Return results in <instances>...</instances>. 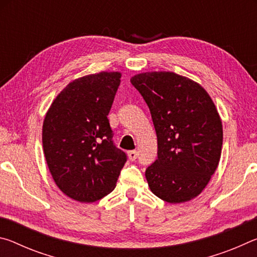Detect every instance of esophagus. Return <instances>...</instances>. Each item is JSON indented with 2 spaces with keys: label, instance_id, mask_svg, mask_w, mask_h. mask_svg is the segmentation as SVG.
<instances>
[{
  "label": "esophagus",
  "instance_id": "1",
  "mask_svg": "<svg viewBox=\"0 0 257 257\" xmlns=\"http://www.w3.org/2000/svg\"><path fill=\"white\" fill-rule=\"evenodd\" d=\"M138 156V152L137 151H129L128 152V158L130 161H135Z\"/></svg>",
  "mask_w": 257,
  "mask_h": 257
}]
</instances>
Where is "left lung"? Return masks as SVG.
<instances>
[{
	"label": "left lung",
	"mask_w": 257,
	"mask_h": 257,
	"mask_svg": "<svg viewBox=\"0 0 257 257\" xmlns=\"http://www.w3.org/2000/svg\"><path fill=\"white\" fill-rule=\"evenodd\" d=\"M149 106L158 136V160L145 176L155 196L177 204L195 198L219 164L222 122L214 103L197 82L175 72L133 77Z\"/></svg>",
	"instance_id": "obj_1"
}]
</instances>
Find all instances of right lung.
I'll list each match as a JSON object with an SVG mask.
<instances>
[{"mask_svg":"<svg viewBox=\"0 0 257 257\" xmlns=\"http://www.w3.org/2000/svg\"><path fill=\"white\" fill-rule=\"evenodd\" d=\"M120 78V72H99L76 79L46 113V162L56 186L75 201L92 203L110 194L127 162L107 119Z\"/></svg>","mask_w":257,"mask_h":257,"instance_id":"obj_1","label":"right lung"}]
</instances>
